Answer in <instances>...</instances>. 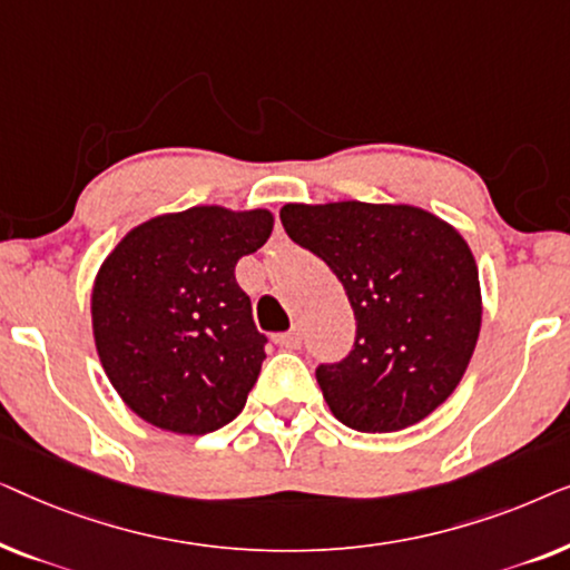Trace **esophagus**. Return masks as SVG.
I'll use <instances>...</instances> for the list:
<instances>
[{"label": "esophagus", "instance_id": "1", "mask_svg": "<svg viewBox=\"0 0 570 570\" xmlns=\"http://www.w3.org/2000/svg\"><path fill=\"white\" fill-rule=\"evenodd\" d=\"M275 342H277V345L283 347V350H298V347H301V342H303V337H301V332H298V330H291V332L277 334Z\"/></svg>", "mask_w": 570, "mask_h": 570}]
</instances>
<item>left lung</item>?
Segmentation results:
<instances>
[{
	"label": "left lung",
	"mask_w": 570,
	"mask_h": 570,
	"mask_svg": "<svg viewBox=\"0 0 570 570\" xmlns=\"http://www.w3.org/2000/svg\"><path fill=\"white\" fill-rule=\"evenodd\" d=\"M279 220L345 287L355 345L322 363L332 415L353 431L415 425L462 381L478 345V264L446 220L412 205H285Z\"/></svg>",
	"instance_id": "1"
}]
</instances>
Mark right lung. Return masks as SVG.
<instances>
[{
  "label": "right lung",
  "mask_w": 570,
  "mask_h": 570,
  "mask_svg": "<svg viewBox=\"0 0 570 570\" xmlns=\"http://www.w3.org/2000/svg\"><path fill=\"white\" fill-rule=\"evenodd\" d=\"M269 209L205 205L124 236L92 285V337L116 392L163 431L205 435L244 410L267 337L236 283L240 256L267 244Z\"/></svg>",
  "instance_id": "right-lung-1"
}]
</instances>
